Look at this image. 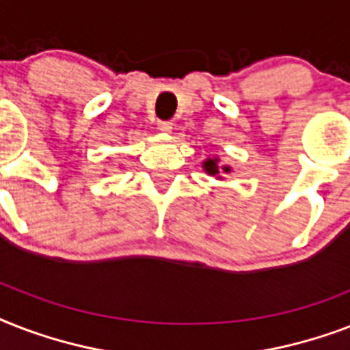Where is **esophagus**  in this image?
Returning <instances> with one entry per match:
<instances>
[{
  "mask_svg": "<svg viewBox=\"0 0 350 350\" xmlns=\"http://www.w3.org/2000/svg\"><path fill=\"white\" fill-rule=\"evenodd\" d=\"M158 129L161 132H170L172 131V121L169 120H159L158 121Z\"/></svg>",
  "mask_w": 350,
  "mask_h": 350,
  "instance_id": "34e87169",
  "label": "esophagus"
}]
</instances>
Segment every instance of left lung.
Segmentation results:
<instances>
[{
    "mask_svg": "<svg viewBox=\"0 0 350 350\" xmlns=\"http://www.w3.org/2000/svg\"><path fill=\"white\" fill-rule=\"evenodd\" d=\"M203 167H205V170H207L208 174H218L219 169H218V159H207L205 163H203ZM224 172H230V167H224Z\"/></svg>",
    "mask_w": 350,
    "mask_h": 350,
    "instance_id": "obj_1",
    "label": "left lung"
}]
</instances>
